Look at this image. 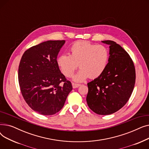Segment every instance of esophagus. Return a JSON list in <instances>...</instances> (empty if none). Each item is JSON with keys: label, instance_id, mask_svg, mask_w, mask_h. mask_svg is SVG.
I'll use <instances>...</instances> for the list:
<instances>
[{"label": "esophagus", "instance_id": "obj_1", "mask_svg": "<svg viewBox=\"0 0 149 149\" xmlns=\"http://www.w3.org/2000/svg\"><path fill=\"white\" fill-rule=\"evenodd\" d=\"M72 88H77L78 87H79L80 86H81L80 84H77V83H72Z\"/></svg>", "mask_w": 149, "mask_h": 149}]
</instances>
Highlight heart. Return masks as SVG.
<instances>
[{
    "label": "heart",
    "mask_w": 149,
    "mask_h": 149,
    "mask_svg": "<svg viewBox=\"0 0 149 149\" xmlns=\"http://www.w3.org/2000/svg\"><path fill=\"white\" fill-rule=\"evenodd\" d=\"M108 56L104 46L79 41L70 47L69 56L60 55L57 63L62 74L67 77L72 76L79 65L80 69L73 79L76 81H83L89 77L95 79L102 74L106 68Z\"/></svg>",
    "instance_id": "b5f03b06"
}]
</instances>
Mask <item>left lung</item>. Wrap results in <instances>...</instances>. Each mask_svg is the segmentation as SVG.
Listing matches in <instances>:
<instances>
[{"instance_id": "1", "label": "left lung", "mask_w": 149, "mask_h": 149, "mask_svg": "<svg viewBox=\"0 0 149 149\" xmlns=\"http://www.w3.org/2000/svg\"><path fill=\"white\" fill-rule=\"evenodd\" d=\"M109 45V57L104 72L88 83L86 97L89 108L98 115L113 113L130 98L134 88L135 68L129 54L112 40L102 41Z\"/></svg>"}]
</instances>
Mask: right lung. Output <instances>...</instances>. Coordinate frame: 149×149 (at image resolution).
<instances>
[{"label": "right lung", "mask_w": 149, "mask_h": 149, "mask_svg": "<svg viewBox=\"0 0 149 149\" xmlns=\"http://www.w3.org/2000/svg\"><path fill=\"white\" fill-rule=\"evenodd\" d=\"M65 43L48 40L31 47L20 61L18 79L22 96L33 111L43 115L59 112L72 89L57 63Z\"/></svg>", "instance_id": "1"}]
</instances>
